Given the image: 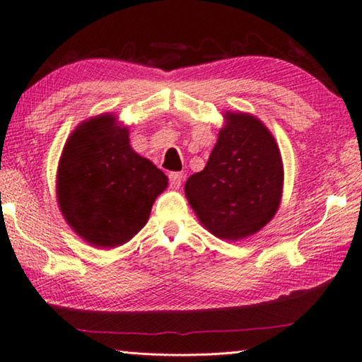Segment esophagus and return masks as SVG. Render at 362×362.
<instances>
[{"label": "esophagus", "instance_id": "1", "mask_svg": "<svg viewBox=\"0 0 362 362\" xmlns=\"http://www.w3.org/2000/svg\"><path fill=\"white\" fill-rule=\"evenodd\" d=\"M182 178H184V175L181 172H172L170 175H168V180H170V184L173 187H180Z\"/></svg>", "mask_w": 362, "mask_h": 362}]
</instances>
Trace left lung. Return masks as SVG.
I'll use <instances>...</instances> for the list:
<instances>
[{"mask_svg": "<svg viewBox=\"0 0 362 362\" xmlns=\"http://www.w3.org/2000/svg\"><path fill=\"white\" fill-rule=\"evenodd\" d=\"M208 164L189 176L186 197L214 235L240 240L267 225L281 200L283 162L274 136L248 114L226 112Z\"/></svg>", "mask_w": 362, "mask_h": 362, "instance_id": "8db88e82", "label": "left lung"}]
</instances>
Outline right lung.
Returning a JSON list of instances; mask_svg holds the SVG:
<instances>
[{
    "label": "right lung",
    "instance_id": "1",
    "mask_svg": "<svg viewBox=\"0 0 362 362\" xmlns=\"http://www.w3.org/2000/svg\"><path fill=\"white\" fill-rule=\"evenodd\" d=\"M164 172L131 148L110 114L81 123L64 146L57 200L69 225L95 247L114 248L142 230Z\"/></svg>",
    "mask_w": 362,
    "mask_h": 362
}]
</instances>
